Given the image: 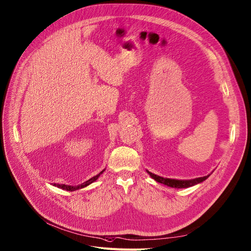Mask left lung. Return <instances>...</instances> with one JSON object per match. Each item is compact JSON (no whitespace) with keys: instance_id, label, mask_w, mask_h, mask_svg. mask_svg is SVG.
Wrapping results in <instances>:
<instances>
[{"instance_id":"1","label":"left lung","mask_w":251,"mask_h":251,"mask_svg":"<svg viewBox=\"0 0 251 251\" xmlns=\"http://www.w3.org/2000/svg\"><path fill=\"white\" fill-rule=\"evenodd\" d=\"M148 173L150 174L151 177L153 179H155L157 182L163 183V184H165L167 186L174 187V188H185V187L193 186V185L198 184V183L203 181L204 179H207L209 177V175H208V176H203V177L191 179V180H176V179H170V178H163V177H161V176L155 175V174H153V173H151L149 171H148Z\"/></svg>"}]
</instances>
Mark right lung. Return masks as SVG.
<instances>
[{
  "instance_id": "add662e5",
  "label": "right lung",
  "mask_w": 251,
  "mask_h": 251,
  "mask_svg": "<svg viewBox=\"0 0 251 251\" xmlns=\"http://www.w3.org/2000/svg\"><path fill=\"white\" fill-rule=\"evenodd\" d=\"M104 171V170H102L99 174H97L96 176H93V177L91 178V179H89V180H87L86 182H84V183H82V184H80V185H78V186H72V185H66V184H54V185H56L57 187H60V188H63V189H65V190H69V191H73V190H76V189H79V188H82V187H85V186H87V185H89L90 183H92V182H94L99 176H100V174H102V172Z\"/></svg>"
}]
</instances>
